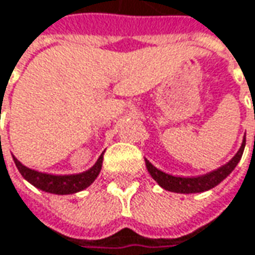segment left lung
<instances>
[{
    "instance_id": "8db88e82",
    "label": "left lung",
    "mask_w": 255,
    "mask_h": 255,
    "mask_svg": "<svg viewBox=\"0 0 255 255\" xmlns=\"http://www.w3.org/2000/svg\"><path fill=\"white\" fill-rule=\"evenodd\" d=\"M244 147H246V137L243 139V144L237 151V154L228 161L227 164H224L223 167L217 168L214 171L207 172L204 175H200V177H175V175H170L167 172L158 170L157 167H154L148 160H145V165H147L149 175L157 181V184L160 187H162L167 191L180 194L203 193V191H208V190L214 188L216 185H218L224 178H227L228 175L233 172V170L237 167V164L241 160Z\"/></svg>"
}]
</instances>
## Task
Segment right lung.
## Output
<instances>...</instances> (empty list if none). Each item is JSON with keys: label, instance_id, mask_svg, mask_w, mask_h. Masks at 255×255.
I'll use <instances>...</instances> for the list:
<instances>
[{"label": "right lung", "instance_id": "right-lung-1", "mask_svg": "<svg viewBox=\"0 0 255 255\" xmlns=\"http://www.w3.org/2000/svg\"><path fill=\"white\" fill-rule=\"evenodd\" d=\"M12 160L17 165L18 171L21 172V175L28 183L45 193L58 194V195H67V194H74L85 190L87 187H90L94 183L103 167V154L98 157L97 162L90 170L80 172V174H70V175H54V174H47V172L28 168L22 162H19L14 155H12Z\"/></svg>", "mask_w": 255, "mask_h": 255}]
</instances>
